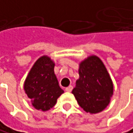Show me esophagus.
<instances>
[{
	"mask_svg": "<svg viewBox=\"0 0 133 133\" xmlns=\"http://www.w3.org/2000/svg\"><path fill=\"white\" fill-rule=\"evenodd\" d=\"M72 89H73V87L71 86V85H70V86H69V87H67V88H66V92H71L72 91Z\"/></svg>",
	"mask_w": 133,
	"mask_h": 133,
	"instance_id": "obj_1",
	"label": "esophagus"
}]
</instances>
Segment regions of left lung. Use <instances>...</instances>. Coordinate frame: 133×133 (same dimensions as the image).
Listing matches in <instances>:
<instances>
[{
    "label": "left lung",
    "instance_id": "obj_1",
    "mask_svg": "<svg viewBox=\"0 0 133 133\" xmlns=\"http://www.w3.org/2000/svg\"><path fill=\"white\" fill-rule=\"evenodd\" d=\"M79 78L72 90L79 107L86 112L97 114L102 111L113 95V83L102 60L89 56L80 62Z\"/></svg>",
    "mask_w": 133,
    "mask_h": 133
}]
</instances>
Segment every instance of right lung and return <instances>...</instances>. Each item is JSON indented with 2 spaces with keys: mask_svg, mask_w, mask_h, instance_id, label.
Wrapping results in <instances>:
<instances>
[{
  "mask_svg": "<svg viewBox=\"0 0 133 133\" xmlns=\"http://www.w3.org/2000/svg\"><path fill=\"white\" fill-rule=\"evenodd\" d=\"M54 62L42 56L31 67L24 83L26 94L36 110L46 111L54 107L63 91L54 74Z\"/></svg>",
  "mask_w": 133,
  "mask_h": 133,
  "instance_id": "right-lung-1",
  "label": "right lung"
}]
</instances>
